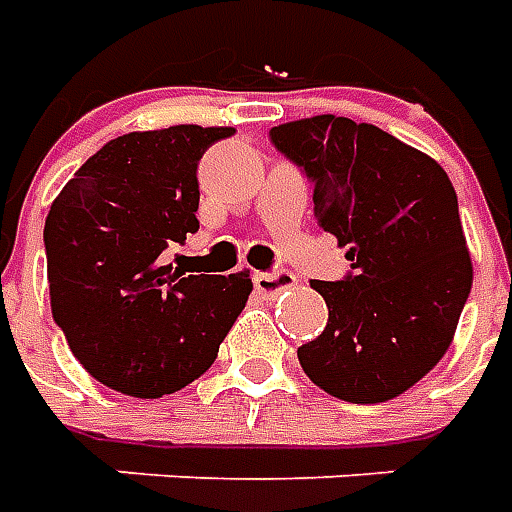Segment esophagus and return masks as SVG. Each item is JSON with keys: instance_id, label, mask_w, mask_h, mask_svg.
<instances>
[{"instance_id": "esophagus-1", "label": "esophagus", "mask_w": 512, "mask_h": 512, "mask_svg": "<svg viewBox=\"0 0 512 512\" xmlns=\"http://www.w3.org/2000/svg\"><path fill=\"white\" fill-rule=\"evenodd\" d=\"M296 285V277L285 271V268H277V271H257L255 274V290L263 293V296H277L279 290L293 288Z\"/></svg>"}]
</instances>
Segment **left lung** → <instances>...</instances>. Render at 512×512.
I'll use <instances>...</instances> for the list:
<instances>
[{
  "label": "left lung",
  "instance_id": "left-lung-1",
  "mask_svg": "<svg viewBox=\"0 0 512 512\" xmlns=\"http://www.w3.org/2000/svg\"><path fill=\"white\" fill-rule=\"evenodd\" d=\"M310 180L315 219L351 271L312 285L329 323L301 345L304 373L348 403H384L430 373L472 290L458 197L425 153L370 123L318 115L268 131Z\"/></svg>",
  "mask_w": 512,
  "mask_h": 512
}]
</instances>
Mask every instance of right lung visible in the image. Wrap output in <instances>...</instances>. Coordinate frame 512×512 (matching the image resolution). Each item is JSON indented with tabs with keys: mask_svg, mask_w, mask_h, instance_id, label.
I'll list each match as a JSON object with an SVG mask.
<instances>
[{
	"mask_svg": "<svg viewBox=\"0 0 512 512\" xmlns=\"http://www.w3.org/2000/svg\"><path fill=\"white\" fill-rule=\"evenodd\" d=\"M233 134L172 126L117 136L46 216L54 323L84 370L123 395H172L200 378L252 293L249 271L186 274L164 260L200 230V158Z\"/></svg>",
	"mask_w": 512,
	"mask_h": 512,
	"instance_id": "right-lung-1",
	"label": "right lung"
}]
</instances>
